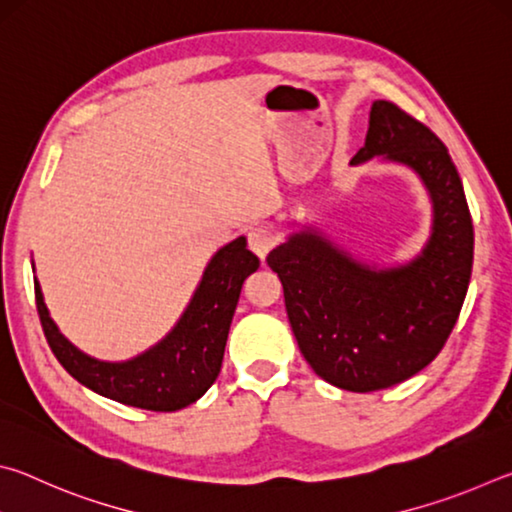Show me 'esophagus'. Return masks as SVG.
I'll list each match as a JSON object with an SVG mask.
<instances>
[{
  "label": "esophagus",
  "instance_id": "34e87169",
  "mask_svg": "<svg viewBox=\"0 0 512 512\" xmlns=\"http://www.w3.org/2000/svg\"><path fill=\"white\" fill-rule=\"evenodd\" d=\"M246 241H248V248L253 250L259 259H264L268 255V250L275 246V235L268 225L259 223V225H253V228H248Z\"/></svg>",
  "mask_w": 512,
  "mask_h": 512
}]
</instances>
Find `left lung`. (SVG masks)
Here are the masks:
<instances>
[{
  "instance_id": "obj_1",
  "label": "left lung",
  "mask_w": 512,
  "mask_h": 512,
  "mask_svg": "<svg viewBox=\"0 0 512 512\" xmlns=\"http://www.w3.org/2000/svg\"><path fill=\"white\" fill-rule=\"evenodd\" d=\"M375 155L409 164L433 198V235L413 264L372 271L311 232L266 255L302 357L318 377L352 393L400 384L438 357L461 314L474 259L470 207L438 135L395 103L375 101L366 146L350 164Z\"/></svg>"
}]
</instances>
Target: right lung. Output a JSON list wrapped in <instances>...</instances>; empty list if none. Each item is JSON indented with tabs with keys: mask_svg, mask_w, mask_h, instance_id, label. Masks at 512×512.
Wrapping results in <instances>:
<instances>
[{
	"mask_svg": "<svg viewBox=\"0 0 512 512\" xmlns=\"http://www.w3.org/2000/svg\"><path fill=\"white\" fill-rule=\"evenodd\" d=\"M257 268L259 259L246 248L244 237L221 248L176 329L153 350L126 363L90 359L63 339L47 314L38 282L36 307L49 348L69 375L115 402L167 413L196 402L219 377L241 287Z\"/></svg>",
	"mask_w": 512,
	"mask_h": 512,
	"instance_id": "right-lung-1",
	"label": "right lung"
}]
</instances>
